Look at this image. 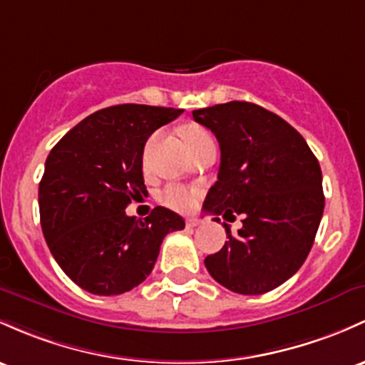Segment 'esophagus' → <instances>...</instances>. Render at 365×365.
<instances>
[{
  "instance_id": "esophagus-1",
  "label": "esophagus",
  "mask_w": 365,
  "mask_h": 365,
  "mask_svg": "<svg viewBox=\"0 0 365 365\" xmlns=\"http://www.w3.org/2000/svg\"><path fill=\"white\" fill-rule=\"evenodd\" d=\"M185 223H187V227H189V228H194V227H197L201 222H199L197 218H187Z\"/></svg>"
}]
</instances>
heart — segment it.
<instances>
[{
  "label": "heart",
  "mask_w": 365,
  "mask_h": 365,
  "mask_svg": "<svg viewBox=\"0 0 365 365\" xmlns=\"http://www.w3.org/2000/svg\"><path fill=\"white\" fill-rule=\"evenodd\" d=\"M183 138H185L187 145L192 150L194 147L201 145V143L207 142V140H213L211 133L204 128L199 126H189L183 130ZM199 190L197 189H189V187L183 185H168L163 192V199L168 206L176 207V210H190L192 206L195 204V199H197Z\"/></svg>",
  "instance_id": "1"
}]
</instances>
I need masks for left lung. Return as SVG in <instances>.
Here are the masks:
<instances>
[{"mask_svg": "<svg viewBox=\"0 0 365 365\" xmlns=\"http://www.w3.org/2000/svg\"><path fill=\"white\" fill-rule=\"evenodd\" d=\"M192 115L222 152L204 213L242 216L235 235L223 223L228 241L204 265L234 293H268L293 277L314 244L324 213L317 158L289 123L256 103L234 100Z\"/></svg>", "mask_w": 365, "mask_h": 365, "instance_id": "8db88e82", "label": "left lung"}]
</instances>
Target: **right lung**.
I'll return each mask as SVG.
<instances>
[{"mask_svg":"<svg viewBox=\"0 0 365 365\" xmlns=\"http://www.w3.org/2000/svg\"><path fill=\"white\" fill-rule=\"evenodd\" d=\"M182 109L123 103L93 112L60 138L39 182V216L48 247L72 282L91 294L131 291L149 277L166 234L185 222L166 207L143 222L128 216L147 195L143 147Z\"/></svg>","mask_w":365,"mask_h":365,"instance_id":"right-lung-1","label":"right lung"}]
</instances>
